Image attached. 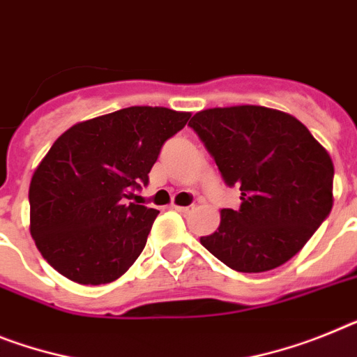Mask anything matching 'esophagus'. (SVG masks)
<instances>
[{"label": "esophagus", "instance_id": "esophagus-1", "mask_svg": "<svg viewBox=\"0 0 357 357\" xmlns=\"http://www.w3.org/2000/svg\"><path fill=\"white\" fill-rule=\"evenodd\" d=\"M173 208H175L178 213H182V215H190V213L195 211L193 204H191V206H173Z\"/></svg>", "mask_w": 357, "mask_h": 357}]
</instances>
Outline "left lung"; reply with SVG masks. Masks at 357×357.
I'll list each match as a JSON object with an SVG mask.
<instances>
[{"label": "left lung", "instance_id": "1", "mask_svg": "<svg viewBox=\"0 0 357 357\" xmlns=\"http://www.w3.org/2000/svg\"><path fill=\"white\" fill-rule=\"evenodd\" d=\"M190 126L215 158L240 208L200 243L238 273H264L291 260L332 209L334 164L296 117L266 106L211 108Z\"/></svg>", "mask_w": 357, "mask_h": 357}]
</instances>
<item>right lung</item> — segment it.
Listing matches in <instances>:
<instances>
[{"label": "right lung", "mask_w": 357, "mask_h": 357, "mask_svg": "<svg viewBox=\"0 0 357 357\" xmlns=\"http://www.w3.org/2000/svg\"><path fill=\"white\" fill-rule=\"evenodd\" d=\"M190 117L132 106L75 124L52 144L32 175L29 202L30 234L57 273L100 285L133 266L158 211L128 200Z\"/></svg>", "instance_id": "obj_1"}]
</instances>
